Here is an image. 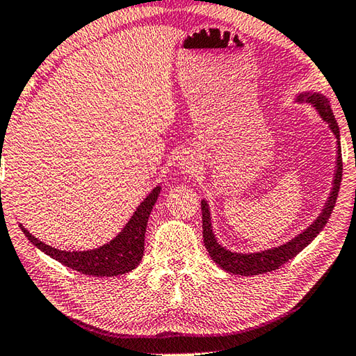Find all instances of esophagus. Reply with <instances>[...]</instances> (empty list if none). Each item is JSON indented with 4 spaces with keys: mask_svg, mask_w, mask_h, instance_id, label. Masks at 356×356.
<instances>
[{
    "mask_svg": "<svg viewBox=\"0 0 356 356\" xmlns=\"http://www.w3.org/2000/svg\"><path fill=\"white\" fill-rule=\"evenodd\" d=\"M179 168L184 172H194L195 171V161L191 154H181L179 159Z\"/></svg>",
    "mask_w": 356,
    "mask_h": 356,
    "instance_id": "34e87169",
    "label": "esophagus"
}]
</instances>
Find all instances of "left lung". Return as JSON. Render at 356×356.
<instances>
[{
    "label": "left lung",
    "mask_w": 356,
    "mask_h": 356,
    "mask_svg": "<svg viewBox=\"0 0 356 356\" xmlns=\"http://www.w3.org/2000/svg\"><path fill=\"white\" fill-rule=\"evenodd\" d=\"M296 103L299 104H309L312 106L318 117L321 118L327 129L332 131V135L337 139V161H335V170H334V179H332V188H330L327 200L323 204V209L314 220L311 225L302 230L299 235L294 238L288 239L286 243L271 247V249L259 250V252H234L227 249V247L218 243V239L213 234L212 227V216H211V208L209 203L202 200V217H203V241L206 245V250H208L212 261L220 266L222 270H226L232 275L239 276H253V275H262V273H268L279 268L282 264L286 261L293 259L296 254H299L305 247L309 245L316 236L323 230L326 222L330 217V213L334 211V206L337 203L338 191H340L341 186V179H343V161H341V144H340V129H338V124L335 121V117L332 111H330V106L327 98L320 94L314 92V90H305V92L297 94L294 98Z\"/></svg>",
    "instance_id": "1"
}]
</instances>
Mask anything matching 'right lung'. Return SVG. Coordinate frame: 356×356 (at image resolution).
I'll return each instance as SVG.
<instances>
[{"instance_id": "right-lung-1", "label": "right lung", "mask_w": 356, "mask_h": 356, "mask_svg": "<svg viewBox=\"0 0 356 356\" xmlns=\"http://www.w3.org/2000/svg\"><path fill=\"white\" fill-rule=\"evenodd\" d=\"M162 186L153 188L134 212V216L121 229V232L97 249L90 250H60L40 241L33 236L29 230L19 222V227L29 238V241L38 247L40 252L48 254L63 266L89 276H120L135 270L144 254V239L148 217L153 211V206L158 200Z\"/></svg>"}]
</instances>
